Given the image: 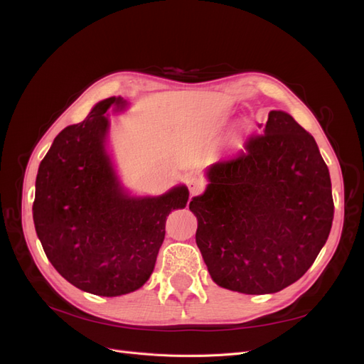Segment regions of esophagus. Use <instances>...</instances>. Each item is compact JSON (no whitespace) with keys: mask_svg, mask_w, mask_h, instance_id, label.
Masks as SVG:
<instances>
[{"mask_svg":"<svg viewBox=\"0 0 364 364\" xmlns=\"http://www.w3.org/2000/svg\"><path fill=\"white\" fill-rule=\"evenodd\" d=\"M186 186H188V190H190L191 196H196V194H200L205 190V182H203L202 178L191 176V178H188Z\"/></svg>","mask_w":364,"mask_h":364,"instance_id":"obj_1","label":"esophagus"}]
</instances>
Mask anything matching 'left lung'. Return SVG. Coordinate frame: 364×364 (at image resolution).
<instances>
[{"instance_id": "left-lung-1", "label": "left lung", "mask_w": 364, "mask_h": 364, "mask_svg": "<svg viewBox=\"0 0 364 364\" xmlns=\"http://www.w3.org/2000/svg\"><path fill=\"white\" fill-rule=\"evenodd\" d=\"M262 131L212 164L206 191L190 202L212 280L248 295L279 292L301 279L334 215L315 139L284 111H269Z\"/></svg>"}]
</instances>
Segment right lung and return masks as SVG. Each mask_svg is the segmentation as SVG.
Masks as SVG:
<instances>
[{"instance_id": "add662e5", "label": "right lung", "mask_w": 364, "mask_h": 364, "mask_svg": "<svg viewBox=\"0 0 364 364\" xmlns=\"http://www.w3.org/2000/svg\"><path fill=\"white\" fill-rule=\"evenodd\" d=\"M124 107L123 97H108L63 129L36 178L33 220L46 257L69 283L99 296L129 294L149 280L166 220L190 196L183 185L158 197L123 190L105 150V114Z\"/></svg>"}]
</instances>
